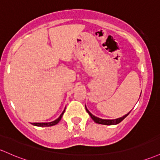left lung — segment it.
Instances as JSON below:
<instances>
[{
  "mask_svg": "<svg viewBox=\"0 0 160 160\" xmlns=\"http://www.w3.org/2000/svg\"><path fill=\"white\" fill-rule=\"evenodd\" d=\"M140 94H141V93H140ZM86 110H87V112H88L89 115H90L91 118H92L95 122L97 123V124H106V125H114V124H118V123H120L121 122H122V121L124 120V119L125 118L127 117L130 113V112H129V113L126 114L125 115H124V116L122 117V118H119L112 119V120H110V119H102V118H98V117L94 116V115H92V113H90L89 110L87 109V106H86Z\"/></svg>",
  "mask_w": 160,
  "mask_h": 160,
  "instance_id": "1",
  "label": "left lung"
}]
</instances>
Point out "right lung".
<instances>
[{"mask_svg": "<svg viewBox=\"0 0 160 160\" xmlns=\"http://www.w3.org/2000/svg\"><path fill=\"white\" fill-rule=\"evenodd\" d=\"M64 111H65V109L63 111L62 113H61V115L59 116V118L58 119H56L55 121H53V122H48V123H32L33 125L35 126H38V127H50V126H53V125H55V124H57L58 123L61 121V118H62V115L64 113Z\"/></svg>", "mask_w": 160, "mask_h": 160, "instance_id": "obj_1", "label": "right lung"}]
</instances>
